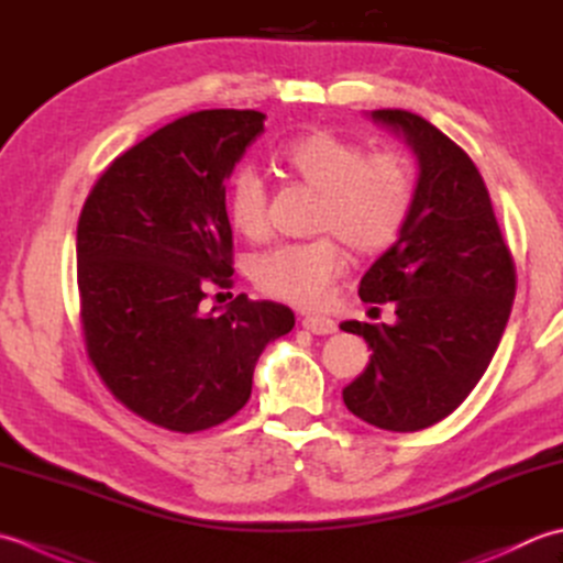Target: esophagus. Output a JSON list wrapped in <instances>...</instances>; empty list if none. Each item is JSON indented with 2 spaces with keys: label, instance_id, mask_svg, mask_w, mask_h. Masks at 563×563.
<instances>
[{
  "label": "esophagus",
  "instance_id": "1",
  "mask_svg": "<svg viewBox=\"0 0 563 563\" xmlns=\"http://www.w3.org/2000/svg\"><path fill=\"white\" fill-rule=\"evenodd\" d=\"M301 325H303L308 332H313V335H332V332L338 330L335 320H330V318H325V316H316V313L303 316V318H301Z\"/></svg>",
  "mask_w": 563,
  "mask_h": 563
}]
</instances>
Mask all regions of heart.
Returning <instances> with one entry per match:
<instances>
[{"instance_id": "b5f03b06", "label": "heart", "mask_w": 563, "mask_h": 563, "mask_svg": "<svg viewBox=\"0 0 563 563\" xmlns=\"http://www.w3.org/2000/svg\"><path fill=\"white\" fill-rule=\"evenodd\" d=\"M279 163L320 191L316 231L335 233L360 255L394 243L416 199V172L398 153L366 155L364 145L330 131H311L279 147ZM228 216L240 233L267 231V189L255 167H240L228 185ZM345 272L332 238L277 245L255 260L252 279L262 291L298 306H316Z\"/></svg>"}]
</instances>
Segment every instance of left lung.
I'll return each instance as SVG.
<instances>
[{"label":"left lung","instance_id":"obj_1","mask_svg":"<svg viewBox=\"0 0 563 563\" xmlns=\"http://www.w3.org/2000/svg\"><path fill=\"white\" fill-rule=\"evenodd\" d=\"M369 119L404 137L418 181L404 231L360 282L364 303L396 306V323H340L372 347L342 398L374 428L416 432L450 416L488 369L515 265L472 157L418 113L378 109Z\"/></svg>","mask_w":563,"mask_h":563}]
</instances>
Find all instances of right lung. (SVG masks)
<instances>
[{
  "mask_svg": "<svg viewBox=\"0 0 563 563\" xmlns=\"http://www.w3.org/2000/svg\"><path fill=\"white\" fill-rule=\"evenodd\" d=\"M265 113L211 109L147 135L97 179L77 223L85 345L125 408L175 432L233 418L262 350L294 328L291 308L240 294L203 313L211 284L231 286L225 179L265 131Z\"/></svg>",
  "mask_w": 563,
  "mask_h": 563,
  "instance_id": "add662e5",
  "label": "right lung"
}]
</instances>
